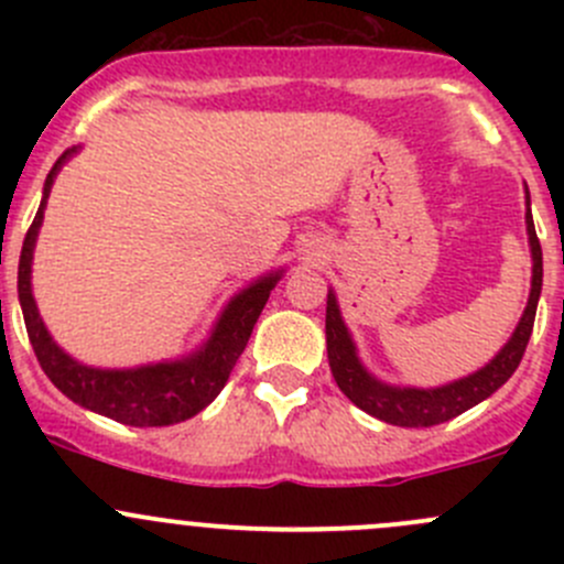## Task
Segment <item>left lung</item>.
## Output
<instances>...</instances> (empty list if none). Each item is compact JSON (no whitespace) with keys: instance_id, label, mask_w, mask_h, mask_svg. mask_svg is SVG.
<instances>
[{"instance_id":"left-lung-1","label":"left lung","mask_w":564,"mask_h":564,"mask_svg":"<svg viewBox=\"0 0 564 564\" xmlns=\"http://www.w3.org/2000/svg\"><path fill=\"white\" fill-rule=\"evenodd\" d=\"M527 235L529 248H532V289H529V300L524 316H521L519 327L510 335L508 344L499 349L488 366L480 371L469 373V377L458 379V382L442 384V388L420 390V388H392V384L379 382L377 377L366 371V366L357 357V346L351 340L349 329H346L344 318H340L338 300L335 294H327V322H324V333H327V360L329 371H333L335 384L340 392L349 398L355 406L368 412L371 417L384 420L390 425H401V429H429V425L447 423V420L458 417L466 409L477 406L486 401L491 392H497L513 377L519 368L521 357L529 344L534 324V311H538L540 289H543V250L540 240L534 235L532 213H529V191H527Z\"/></svg>"}]
</instances>
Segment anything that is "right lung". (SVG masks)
<instances>
[{
	"label": "right lung",
	"mask_w": 564,
	"mask_h": 564,
	"mask_svg": "<svg viewBox=\"0 0 564 564\" xmlns=\"http://www.w3.org/2000/svg\"><path fill=\"white\" fill-rule=\"evenodd\" d=\"M73 155H76V147L62 152L54 169L45 176L43 202H40L35 220L24 237V248H21L19 300L32 349H35L40 368L54 382V388L89 412H98L104 417L117 420V423L135 425V429L182 423V420L202 412L207 403H213L215 395L229 382L231 368L246 351L256 318L267 305V297L275 289V283L281 281V270L259 278L240 294H235L220 314L207 344L193 351L191 357H182L174 362H155V366L124 368V371L82 366L54 344L37 314L35 297H32V253H35L37 231L43 224L45 202H48L51 185H54L62 163Z\"/></svg>",
	"instance_id": "add662e5"
}]
</instances>
